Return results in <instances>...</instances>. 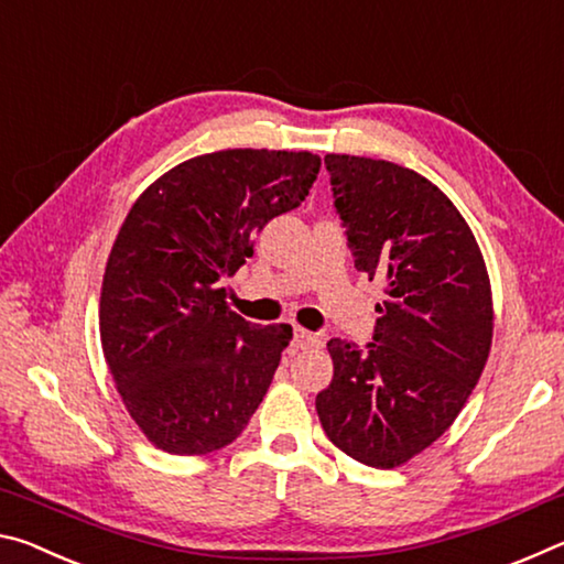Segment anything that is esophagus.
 Wrapping results in <instances>:
<instances>
[{"label":"esophagus","instance_id":"esophagus-1","mask_svg":"<svg viewBox=\"0 0 564 564\" xmlns=\"http://www.w3.org/2000/svg\"><path fill=\"white\" fill-rule=\"evenodd\" d=\"M321 343V338L316 333L305 330V328H293V348L295 350H308V348H316Z\"/></svg>","mask_w":564,"mask_h":564}]
</instances>
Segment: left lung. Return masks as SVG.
<instances>
[{"instance_id": "8db88e82", "label": "left lung", "mask_w": 564, "mask_h": 564, "mask_svg": "<svg viewBox=\"0 0 564 564\" xmlns=\"http://www.w3.org/2000/svg\"><path fill=\"white\" fill-rule=\"evenodd\" d=\"M356 269L386 281L373 343L328 340L333 380L316 395L328 441L370 467L433 445L470 398L492 343L488 269L441 188L393 161L328 154Z\"/></svg>"}]
</instances>
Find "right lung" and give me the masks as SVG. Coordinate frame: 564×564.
Returning <instances> with one entry per match:
<instances>
[{"label": "right lung", "mask_w": 564, "mask_h": 564, "mask_svg": "<svg viewBox=\"0 0 564 564\" xmlns=\"http://www.w3.org/2000/svg\"><path fill=\"white\" fill-rule=\"evenodd\" d=\"M318 169L311 151H214L166 171L123 218L101 283V348L159 451L214 453L261 405L293 328L241 318L221 283L271 218L301 206Z\"/></svg>", "instance_id": "obj_1"}]
</instances>
